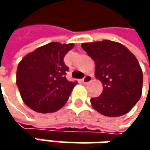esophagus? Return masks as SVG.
<instances>
[{
  "label": "esophagus",
  "instance_id": "esophagus-1",
  "mask_svg": "<svg viewBox=\"0 0 150 150\" xmlns=\"http://www.w3.org/2000/svg\"><path fill=\"white\" fill-rule=\"evenodd\" d=\"M92 81V76L91 75H85L84 76V78L82 79V82L84 83V84H86V83H88V82H90Z\"/></svg>",
  "mask_w": 150,
  "mask_h": 150
}]
</instances>
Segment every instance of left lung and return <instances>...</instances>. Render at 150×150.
Masks as SVG:
<instances>
[{
  "mask_svg": "<svg viewBox=\"0 0 150 150\" xmlns=\"http://www.w3.org/2000/svg\"><path fill=\"white\" fill-rule=\"evenodd\" d=\"M81 47L95 61V75L103 85L101 96L91 98L92 107L110 117L129 112L141 98L143 81L135 55L125 46L108 40L82 43Z\"/></svg>",
  "mask_w": 150,
  "mask_h": 150,
  "instance_id": "left-lung-1",
  "label": "left lung"
}]
</instances>
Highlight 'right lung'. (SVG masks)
Here are the masks:
<instances>
[{
	"mask_svg": "<svg viewBox=\"0 0 150 150\" xmlns=\"http://www.w3.org/2000/svg\"><path fill=\"white\" fill-rule=\"evenodd\" d=\"M73 43L50 42L28 54L19 63L16 85L24 103L39 113H52L67 103L77 84L66 78L63 58Z\"/></svg>",
	"mask_w": 150,
	"mask_h": 150,
	"instance_id": "add662e5",
	"label": "right lung"
}]
</instances>
